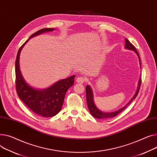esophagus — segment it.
Instances as JSON below:
<instances>
[{
  "mask_svg": "<svg viewBox=\"0 0 157 157\" xmlns=\"http://www.w3.org/2000/svg\"><path fill=\"white\" fill-rule=\"evenodd\" d=\"M85 78H84L83 77H78L76 79V82L78 83H83L85 81Z\"/></svg>",
  "mask_w": 157,
  "mask_h": 157,
  "instance_id": "esophagus-1",
  "label": "esophagus"
}]
</instances>
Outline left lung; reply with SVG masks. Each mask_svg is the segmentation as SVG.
Here are the masks:
<instances>
[{
  "label": "left lung",
  "mask_w": 157,
  "mask_h": 157,
  "mask_svg": "<svg viewBox=\"0 0 157 157\" xmlns=\"http://www.w3.org/2000/svg\"><path fill=\"white\" fill-rule=\"evenodd\" d=\"M125 41H126V45H125V48L129 49V50H134L136 54L138 55L139 59H140V63L141 64V60L140 59V56L138 53V52L136 49V48L134 47V46L130 42V41L128 40V39H125ZM141 78H140V81H139V84H138V90L136 91V93L135 95H134V97H132V98L128 102V103L127 105H125L124 107L121 108V109L116 111V112H109V113H105V112H103L101 111H100L95 105V103H94L93 101V91L91 89L90 86L89 85L86 86V101H87V105H88V109L90 110V112L91 113V114L92 116L97 119H107L109 118H112L113 117L115 116H117L119 113H120L122 111H123L127 107V106L129 105V104L137 97L138 94L139 93L140 91V88L141 86Z\"/></svg>",
  "instance_id": "1"
}]
</instances>
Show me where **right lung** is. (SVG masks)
Instances as JSON below:
<instances>
[{"instance_id":"add662e5","label":"right lung","mask_w":157,"mask_h":157,"mask_svg":"<svg viewBox=\"0 0 157 157\" xmlns=\"http://www.w3.org/2000/svg\"><path fill=\"white\" fill-rule=\"evenodd\" d=\"M54 29V28H43L31 35L30 38ZM28 41H26L19 48L16 59V92L19 98L34 113L44 117H53L60 110L67 90L74 84L75 76L73 75L59 81L50 88L43 90H35L29 86L24 80L19 69V55Z\"/></svg>"}]
</instances>
